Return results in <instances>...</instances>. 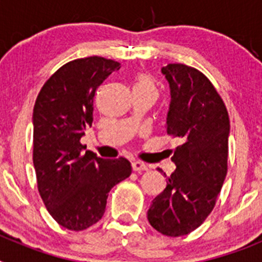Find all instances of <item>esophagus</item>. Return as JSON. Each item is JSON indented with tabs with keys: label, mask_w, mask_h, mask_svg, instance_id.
<instances>
[{
	"label": "esophagus",
	"mask_w": 262,
	"mask_h": 262,
	"mask_svg": "<svg viewBox=\"0 0 262 262\" xmlns=\"http://www.w3.org/2000/svg\"><path fill=\"white\" fill-rule=\"evenodd\" d=\"M133 170L134 172H143V170H148V166L144 163H140V161H134Z\"/></svg>",
	"instance_id": "esophagus-1"
}]
</instances>
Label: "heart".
<instances>
[{"label":"heart","instance_id":"obj_1","mask_svg":"<svg viewBox=\"0 0 262 262\" xmlns=\"http://www.w3.org/2000/svg\"><path fill=\"white\" fill-rule=\"evenodd\" d=\"M135 88H140V89H151L156 92V82L154 78L149 75H140L136 81Z\"/></svg>","mask_w":262,"mask_h":262}]
</instances>
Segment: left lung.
<instances>
[{"mask_svg":"<svg viewBox=\"0 0 262 262\" xmlns=\"http://www.w3.org/2000/svg\"><path fill=\"white\" fill-rule=\"evenodd\" d=\"M170 86L166 133L181 144L176 170L152 201L148 222L165 236L190 233L209 216L227 174L230 118L223 99L202 72L185 64L161 69Z\"/></svg>","mask_w":262,"mask_h":262,"instance_id":"left-lung-1","label":"left lung"}]
</instances>
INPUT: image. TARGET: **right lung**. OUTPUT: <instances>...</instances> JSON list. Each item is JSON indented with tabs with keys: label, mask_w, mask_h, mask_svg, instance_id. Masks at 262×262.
Here are the masks:
<instances>
[{
	"label": "right lung",
	"mask_w": 262,
	"mask_h": 262,
	"mask_svg": "<svg viewBox=\"0 0 262 262\" xmlns=\"http://www.w3.org/2000/svg\"><path fill=\"white\" fill-rule=\"evenodd\" d=\"M101 56L76 59L45 82L34 106L32 161L36 184L51 216L82 231L101 221L111 187L131 174L128 160H105L81 144L93 123L97 89L120 68Z\"/></svg>",
	"instance_id": "obj_1"
}]
</instances>
